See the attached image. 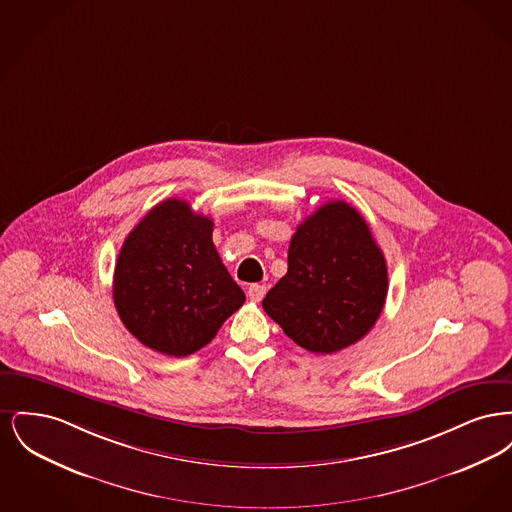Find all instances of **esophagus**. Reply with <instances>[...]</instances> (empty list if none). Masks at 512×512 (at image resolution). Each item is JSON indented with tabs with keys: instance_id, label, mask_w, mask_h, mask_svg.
<instances>
[{
	"instance_id": "esophagus-1",
	"label": "esophagus",
	"mask_w": 512,
	"mask_h": 512,
	"mask_svg": "<svg viewBox=\"0 0 512 512\" xmlns=\"http://www.w3.org/2000/svg\"><path fill=\"white\" fill-rule=\"evenodd\" d=\"M265 293H267V286H261V284H251V286L247 288V297H249L251 301H255V303H259V301L265 297Z\"/></svg>"
}]
</instances>
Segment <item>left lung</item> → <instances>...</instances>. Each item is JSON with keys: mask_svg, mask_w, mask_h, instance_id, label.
<instances>
[{"mask_svg": "<svg viewBox=\"0 0 512 512\" xmlns=\"http://www.w3.org/2000/svg\"><path fill=\"white\" fill-rule=\"evenodd\" d=\"M386 295V259L363 215L345 201H328L297 226L288 272L263 309L299 347L328 355L365 338Z\"/></svg>", "mask_w": 512, "mask_h": 512, "instance_id": "left-lung-1", "label": "left lung"}]
</instances>
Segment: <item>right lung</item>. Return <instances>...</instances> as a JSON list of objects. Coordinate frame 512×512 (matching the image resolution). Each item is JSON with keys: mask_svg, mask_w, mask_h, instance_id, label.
<instances>
[{"mask_svg": "<svg viewBox=\"0 0 512 512\" xmlns=\"http://www.w3.org/2000/svg\"><path fill=\"white\" fill-rule=\"evenodd\" d=\"M113 301L136 340L163 355L186 357L217 336L244 305L245 293L220 261L213 220L172 197L126 236Z\"/></svg>", "mask_w": 512, "mask_h": 512, "instance_id": "1", "label": "right lung"}]
</instances>
